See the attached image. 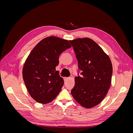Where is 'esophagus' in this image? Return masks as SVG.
Masks as SVG:
<instances>
[{
	"instance_id": "obj_1",
	"label": "esophagus",
	"mask_w": 133,
	"mask_h": 133,
	"mask_svg": "<svg viewBox=\"0 0 133 133\" xmlns=\"http://www.w3.org/2000/svg\"><path fill=\"white\" fill-rule=\"evenodd\" d=\"M64 80H65V81H66V80H67L69 79V78L65 77V78H64Z\"/></svg>"
}]
</instances>
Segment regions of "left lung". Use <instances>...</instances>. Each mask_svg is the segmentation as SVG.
Segmentation results:
<instances>
[{"instance_id":"obj_1","label":"left lung","mask_w":133,"mask_h":133,"mask_svg":"<svg viewBox=\"0 0 133 133\" xmlns=\"http://www.w3.org/2000/svg\"><path fill=\"white\" fill-rule=\"evenodd\" d=\"M78 60L81 76L75 78L71 91L74 99L84 108H92L105 98L110 87L112 67L109 57L92 39L69 41Z\"/></svg>"}]
</instances>
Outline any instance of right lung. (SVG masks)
<instances>
[{
    "mask_svg": "<svg viewBox=\"0 0 133 133\" xmlns=\"http://www.w3.org/2000/svg\"><path fill=\"white\" fill-rule=\"evenodd\" d=\"M71 47L66 40L56 37L43 39L25 60L23 78L30 95L39 103H49L56 98L64 84L55 68L63 51Z\"/></svg>",
    "mask_w": 133,
    "mask_h": 133,
    "instance_id": "obj_1",
    "label": "right lung"
}]
</instances>
